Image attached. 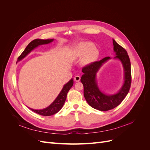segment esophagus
Instances as JSON below:
<instances>
[{
  "mask_svg": "<svg viewBox=\"0 0 150 150\" xmlns=\"http://www.w3.org/2000/svg\"><path fill=\"white\" fill-rule=\"evenodd\" d=\"M80 79H81V78H80L79 76H76L74 77V81H76V82H79Z\"/></svg>",
  "mask_w": 150,
  "mask_h": 150,
  "instance_id": "34e87169",
  "label": "esophagus"
}]
</instances>
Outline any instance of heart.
<instances>
[{
  "label": "heart",
  "mask_w": 150,
  "mask_h": 150,
  "mask_svg": "<svg viewBox=\"0 0 150 150\" xmlns=\"http://www.w3.org/2000/svg\"><path fill=\"white\" fill-rule=\"evenodd\" d=\"M99 55L98 49L94 47L91 42H82L77 46L74 52V58L79 59L82 57L81 63L83 65H89L96 61Z\"/></svg>",
  "instance_id": "obj_1"
}]
</instances>
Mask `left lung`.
<instances>
[{"label":"left lung","instance_id":"8db88e82","mask_svg":"<svg viewBox=\"0 0 150 150\" xmlns=\"http://www.w3.org/2000/svg\"><path fill=\"white\" fill-rule=\"evenodd\" d=\"M113 49L116 59L121 61L124 69V83L118 92L113 94H106L98 87L96 74L101 67L111 57H106L99 61L84 67L81 81L84 86V96L86 101L92 108L99 111H108L116 108L128 94L131 83V62L126 50L112 39Z\"/></svg>","mask_w":150,"mask_h":150}]
</instances>
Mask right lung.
I'll return each instance as SVG.
<instances>
[{
	"label": "right lung",
	"mask_w": 150,
	"mask_h": 150,
	"mask_svg": "<svg viewBox=\"0 0 150 150\" xmlns=\"http://www.w3.org/2000/svg\"><path fill=\"white\" fill-rule=\"evenodd\" d=\"M54 40V39H36L33 40V41H31L28 46H27L25 49L24 51L22 52V53L21 54V56L18 57L17 61H21L22 59H24L26 56H28V54L33 51V50L39 46L43 44H47L49 43L52 42ZM74 81L73 79H71L69 82L67 83L66 84L64 85L62 90L61 91L60 93L59 94L57 98L50 105L42 110H34V109H31L30 110L38 113V114L42 115V116H51L54 114H56L58 111H59L62 108L63 105L65 103V101L67 97V94L69 91V89L71 88V87L73 85Z\"/></svg>",
	"instance_id": "add662e5"
}]
</instances>
